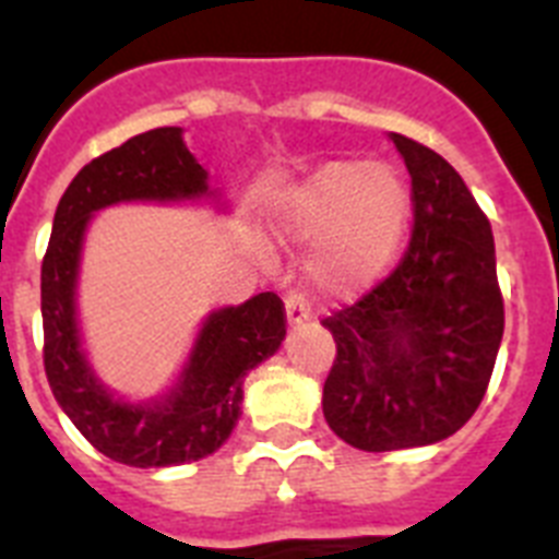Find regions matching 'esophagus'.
<instances>
[{"label": "esophagus", "instance_id": "obj_1", "mask_svg": "<svg viewBox=\"0 0 559 559\" xmlns=\"http://www.w3.org/2000/svg\"><path fill=\"white\" fill-rule=\"evenodd\" d=\"M285 317H288L290 328H299L305 325V322H311V308H308L302 294H288V297H285Z\"/></svg>", "mask_w": 559, "mask_h": 559}]
</instances>
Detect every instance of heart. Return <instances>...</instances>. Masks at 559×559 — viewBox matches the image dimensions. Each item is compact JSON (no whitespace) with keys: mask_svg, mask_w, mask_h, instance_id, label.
I'll return each instance as SVG.
<instances>
[{"mask_svg":"<svg viewBox=\"0 0 559 559\" xmlns=\"http://www.w3.org/2000/svg\"><path fill=\"white\" fill-rule=\"evenodd\" d=\"M413 192L393 166L328 160L285 189L274 226L285 240L316 242L308 280L325 294H356L388 274L407 242Z\"/></svg>","mask_w":559,"mask_h":559,"instance_id":"heart-1","label":"heart"}]
</instances>
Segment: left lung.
<instances>
[{
  "label": "left lung",
  "mask_w": 559,
  "mask_h": 559,
  "mask_svg": "<svg viewBox=\"0 0 559 559\" xmlns=\"http://www.w3.org/2000/svg\"><path fill=\"white\" fill-rule=\"evenodd\" d=\"M390 141L413 178L407 254L367 297L322 322L336 342L322 413L365 452L455 436L489 388L503 338L486 214L438 152L399 132Z\"/></svg>",
  "instance_id": "1"
}]
</instances>
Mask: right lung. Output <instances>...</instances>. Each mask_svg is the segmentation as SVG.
Returning a JSON list of instances; mask_svg holds the SVG:
<instances>
[{
  "instance_id": "1",
  "label": "right lung",
  "mask_w": 559,
  "mask_h": 559,
  "mask_svg": "<svg viewBox=\"0 0 559 559\" xmlns=\"http://www.w3.org/2000/svg\"><path fill=\"white\" fill-rule=\"evenodd\" d=\"M226 200L186 150L180 127L130 138L90 160L61 194L41 262L45 373L64 416L95 450L127 466L157 469L212 455L240 418L242 381L285 338L283 299L265 290L200 322L183 370L166 393L132 402L109 390L90 365L79 319V274L93 214L118 203Z\"/></svg>"
}]
</instances>
